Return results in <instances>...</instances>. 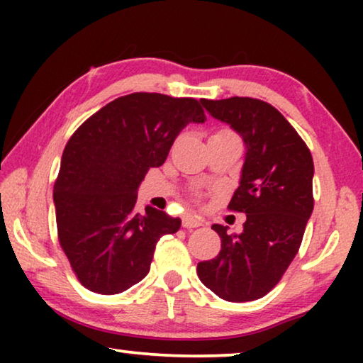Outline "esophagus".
Wrapping results in <instances>:
<instances>
[{
  "instance_id": "esophagus-1",
  "label": "esophagus",
  "mask_w": 363,
  "mask_h": 363,
  "mask_svg": "<svg viewBox=\"0 0 363 363\" xmlns=\"http://www.w3.org/2000/svg\"><path fill=\"white\" fill-rule=\"evenodd\" d=\"M182 225H183V228H186V230H191V228H198V226H201V221L198 220V218H195V216H185L183 218V221H182Z\"/></svg>"
}]
</instances>
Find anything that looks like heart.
Listing matches in <instances>:
<instances>
[{
  "label": "heart",
  "instance_id": "b5f03b06",
  "mask_svg": "<svg viewBox=\"0 0 363 363\" xmlns=\"http://www.w3.org/2000/svg\"><path fill=\"white\" fill-rule=\"evenodd\" d=\"M220 133H230V132H220Z\"/></svg>",
  "mask_w": 363,
  "mask_h": 363
}]
</instances>
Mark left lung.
Returning a JSON list of instances; mask_svg holds the SVG:
<instances>
[{"instance_id":"8db88e82","label":"left lung","mask_w":363,"mask_h":363,"mask_svg":"<svg viewBox=\"0 0 363 363\" xmlns=\"http://www.w3.org/2000/svg\"><path fill=\"white\" fill-rule=\"evenodd\" d=\"M211 117L240 133L246 145L240 186L230 208L246 213L240 235L213 225L221 238L215 259L198 262L208 289L230 302L256 301L281 281L294 259L314 210V162L284 116L259 99H201Z\"/></svg>"}]
</instances>
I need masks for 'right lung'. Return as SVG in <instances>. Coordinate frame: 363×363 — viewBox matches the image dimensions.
<instances>
[{"instance_id": "1", "label": "right lung", "mask_w": 363, "mask_h": 363, "mask_svg": "<svg viewBox=\"0 0 363 363\" xmlns=\"http://www.w3.org/2000/svg\"><path fill=\"white\" fill-rule=\"evenodd\" d=\"M206 121L200 102L135 92L108 102L69 138L54 183L59 245L84 287L118 294L150 271L157 242L180 218L145 206L137 190L165 163L178 133Z\"/></svg>"}]
</instances>
